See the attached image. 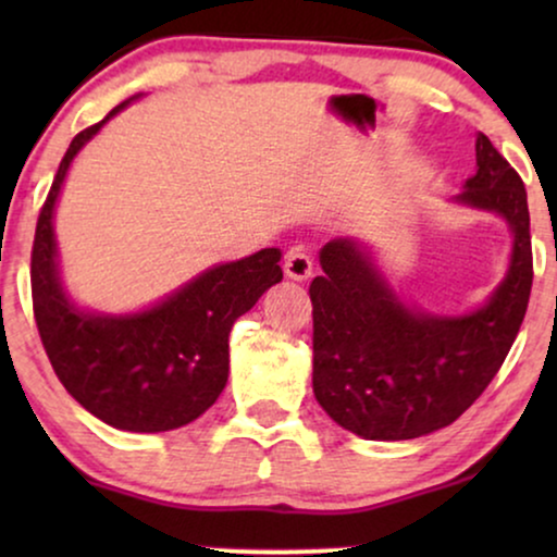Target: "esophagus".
I'll return each instance as SVG.
<instances>
[{"mask_svg":"<svg viewBox=\"0 0 557 557\" xmlns=\"http://www.w3.org/2000/svg\"><path fill=\"white\" fill-rule=\"evenodd\" d=\"M284 273L292 281H309L311 273H314V263H311V256L304 248H292L286 253L284 261Z\"/></svg>","mask_w":557,"mask_h":557,"instance_id":"1","label":"esophagus"}]
</instances>
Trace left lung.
Segmentation results:
<instances>
[{
    "mask_svg": "<svg viewBox=\"0 0 557 557\" xmlns=\"http://www.w3.org/2000/svg\"><path fill=\"white\" fill-rule=\"evenodd\" d=\"M451 202L494 212L512 233L505 278L467 314L406 304L360 238H334L319 253L324 276L309 286L311 385L334 423L368 441H408L451 425L497 375L528 311V193L484 134L476 136V174Z\"/></svg>",
    "mask_w": 557,
    "mask_h": 557,
    "instance_id": "left-lung-1",
    "label": "left lung"
}]
</instances>
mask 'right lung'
<instances>
[{"label":"right lung","mask_w":557,"mask_h":557,"mask_svg":"<svg viewBox=\"0 0 557 557\" xmlns=\"http://www.w3.org/2000/svg\"><path fill=\"white\" fill-rule=\"evenodd\" d=\"M116 106L67 147L37 218L33 246V307L45 352L65 391L88 413L119 431H174L200 418L220 398L231 370L227 337L235 319L284 278L281 250L263 248L240 261L218 263L162 301L128 314L78 307L63 286L52 218L78 151Z\"/></svg>","instance_id":"right-lung-1"}]
</instances>
